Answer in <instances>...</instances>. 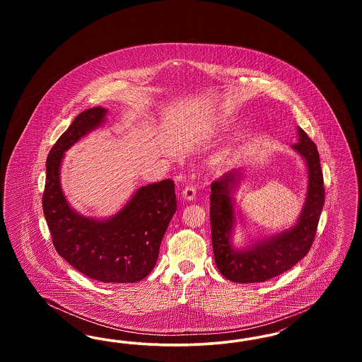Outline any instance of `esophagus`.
Segmentation results:
<instances>
[{"label": "esophagus", "instance_id": "1", "mask_svg": "<svg viewBox=\"0 0 362 362\" xmlns=\"http://www.w3.org/2000/svg\"><path fill=\"white\" fill-rule=\"evenodd\" d=\"M182 195H183V198H185L186 201H192V199H195L197 191H195V189H194L192 186H186V187L183 189Z\"/></svg>", "mask_w": 362, "mask_h": 362}]
</instances>
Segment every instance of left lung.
Listing matches in <instances>:
<instances>
[{"label": "left lung", "instance_id": "obj_1", "mask_svg": "<svg viewBox=\"0 0 362 362\" xmlns=\"http://www.w3.org/2000/svg\"><path fill=\"white\" fill-rule=\"evenodd\" d=\"M298 141L294 149L305 161L308 187L303 210L296 224L282 232L236 248L232 241L238 224L233 192L240 183L241 170H232L211 183L210 224L214 260L223 276L239 284L263 282L279 276L304 258L315 239L320 213L325 205V185L316 145L307 133L297 127Z\"/></svg>", "mask_w": 362, "mask_h": 362}]
</instances>
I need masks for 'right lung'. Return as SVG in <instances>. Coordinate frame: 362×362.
Instances as JSON below:
<instances>
[{
	"instance_id": "obj_1",
	"label": "right lung",
	"mask_w": 362,
	"mask_h": 362,
	"mask_svg": "<svg viewBox=\"0 0 362 362\" xmlns=\"http://www.w3.org/2000/svg\"><path fill=\"white\" fill-rule=\"evenodd\" d=\"M105 114L103 107L83 111L54 144L46 161L43 213L57 252L76 270L105 284H133L155 267L176 211L175 185L165 179L139 187L105 220L84 217L71 209L61 187L62 158L70 146L103 124Z\"/></svg>"
}]
</instances>
